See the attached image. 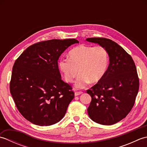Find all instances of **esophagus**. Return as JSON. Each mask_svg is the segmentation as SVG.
<instances>
[{
    "instance_id": "obj_1",
    "label": "esophagus",
    "mask_w": 147,
    "mask_h": 147,
    "mask_svg": "<svg viewBox=\"0 0 147 147\" xmlns=\"http://www.w3.org/2000/svg\"><path fill=\"white\" fill-rule=\"evenodd\" d=\"M82 93H83L82 92H76L75 93H74V95L78 96V95H81V94H82Z\"/></svg>"
}]
</instances>
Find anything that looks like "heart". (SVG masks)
Segmentation results:
<instances>
[{"instance_id": "b5f03b06", "label": "heart", "mask_w": 147, "mask_h": 147, "mask_svg": "<svg viewBox=\"0 0 147 147\" xmlns=\"http://www.w3.org/2000/svg\"><path fill=\"white\" fill-rule=\"evenodd\" d=\"M69 59H61L59 70L67 83L73 82L78 74L76 86L83 88L89 82L96 83L102 80L107 72L109 56L104 46L80 45L68 53Z\"/></svg>"}]
</instances>
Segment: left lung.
Returning a JSON list of instances; mask_svg holds the SVG:
<instances>
[{
  "label": "left lung",
  "instance_id": "obj_1",
  "mask_svg": "<svg viewBox=\"0 0 147 147\" xmlns=\"http://www.w3.org/2000/svg\"><path fill=\"white\" fill-rule=\"evenodd\" d=\"M107 50L109 65L102 80L86 90L92 101L87 109L92 121L112 125L126 117L135 104L139 78L131 56L117 43L105 38H88Z\"/></svg>",
  "mask_w": 147,
  "mask_h": 147
}]
</instances>
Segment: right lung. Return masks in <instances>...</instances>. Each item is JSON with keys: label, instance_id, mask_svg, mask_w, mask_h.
Wrapping results in <instances>:
<instances>
[{"label": "right lung", "instance_id": "add662e5", "mask_svg": "<svg viewBox=\"0 0 147 147\" xmlns=\"http://www.w3.org/2000/svg\"><path fill=\"white\" fill-rule=\"evenodd\" d=\"M77 40L52 39L28 47L16 60L10 92L18 110L31 123L51 126L58 123L74 98L73 88L61 80L58 59Z\"/></svg>", "mask_w": 147, "mask_h": 147}]
</instances>
